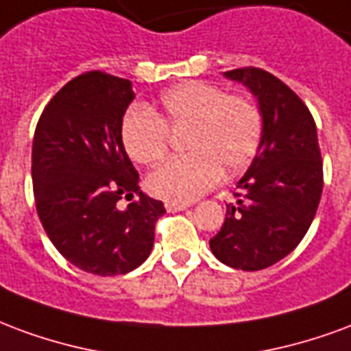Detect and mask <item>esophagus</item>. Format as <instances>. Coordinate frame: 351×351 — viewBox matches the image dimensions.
<instances>
[{
  "mask_svg": "<svg viewBox=\"0 0 351 351\" xmlns=\"http://www.w3.org/2000/svg\"><path fill=\"white\" fill-rule=\"evenodd\" d=\"M166 211L168 213H178V211H183V209H186V204H178V202H166Z\"/></svg>",
  "mask_w": 351,
  "mask_h": 351,
  "instance_id": "obj_1",
  "label": "esophagus"
}]
</instances>
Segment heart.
<instances>
[{"instance_id":"1","label":"heart","mask_w":351,"mask_h":351,"mask_svg":"<svg viewBox=\"0 0 351 351\" xmlns=\"http://www.w3.org/2000/svg\"><path fill=\"white\" fill-rule=\"evenodd\" d=\"M186 129L189 155L172 158L147 178L153 196L166 202H193L213 189L221 173L243 172L256 157L263 121L256 102L226 95L207 82H181L160 95L151 110L132 108L121 121V142L134 162L155 165L168 151V130Z\"/></svg>"}]
</instances>
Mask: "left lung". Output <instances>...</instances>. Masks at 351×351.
<instances>
[{
	"label": "left lung",
	"mask_w": 351,
	"mask_h": 351,
	"mask_svg": "<svg viewBox=\"0 0 351 351\" xmlns=\"http://www.w3.org/2000/svg\"><path fill=\"white\" fill-rule=\"evenodd\" d=\"M258 101L262 142L226 206L219 234L209 239L217 260L234 269L260 271L298 247L312 224L324 189L316 123L284 82L254 67L224 73Z\"/></svg>",
	"instance_id": "obj_1"
}]
</instances>
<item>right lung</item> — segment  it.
I'll use <instances>...</instances> for the list:
<instances>
[{
	"label": "right lung",
	"mask_w": 351,
	"mask_h": 351,
	"mask_svg": "<svg viewBox=\"0 0 351 351\" xmlns=\"http://www.w3.org/2000/svg\"><path fill=\"white\" fill-rule=\"evenodd\" d=\"M134 99L125 78L91 71L46 104L32 151L33 193L46 235L65 260L99 277L125 275L147 260L162 202L140 191L121 142ZM138 195L123 212L121 196Z\"/></svg>",
	"instance_id": "obj_1"
}]
</instances>
